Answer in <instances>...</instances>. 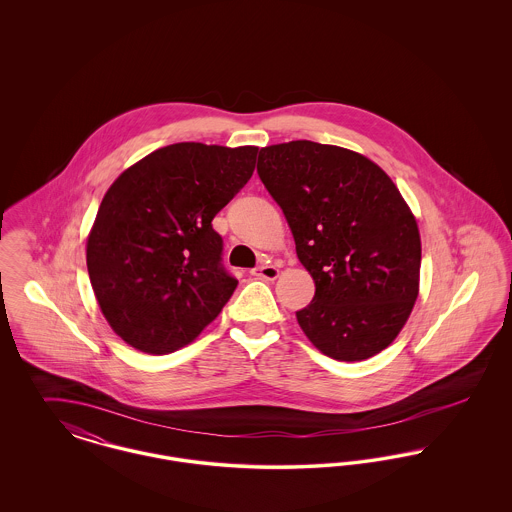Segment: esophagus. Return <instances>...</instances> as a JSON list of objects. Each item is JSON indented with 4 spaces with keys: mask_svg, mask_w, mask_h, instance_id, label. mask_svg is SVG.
I'll use <instances>...</instances> for the list:
<instances>
[{
    "mask_svg": "<svg viewBox=\"0 0 512 512\" xmlns=\"http://www.w3.org/2000/svg\"><path fill=\"white\" fill-rule=\"evenodd\" d=\"M251 274L255 278H261V280H276L280 270H278V267H274V265H261V267L253 268Z\"/></svg>",
    "mask_w": 512,
    "mask_h": 512,
    "instance_id": "1",
    "label": "esophagus"
}]
</instances>
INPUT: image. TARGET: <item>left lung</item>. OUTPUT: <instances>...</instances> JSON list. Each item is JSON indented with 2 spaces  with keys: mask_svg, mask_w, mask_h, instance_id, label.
Returning <instances> with one entry per match:
<instances>
[{
  "mask_svg": "<svg viewBox=\"0 0 512 512\" xmlns=\"http://www.w3.org/2000/svg\"><path fill=\"white\" fill-rule=\"evenodd\" d=\"M257 172L292 228L313 301L295 313L336 361L386 349L413 311L420 234L390 176L363 155L309 140L263 147Z\"/></svg>",
  "mask_w": 512,
  "mask_h": 512,
  "instance_id": "left-lung-1",
  "label": "left lung"
}]
</instances>
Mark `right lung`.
<instances>
[{"mask_svg": "<svg viewBox=\"0 0 512 512\" xmlns=\"http://www.w3.org/2000/svg\"><path fill=\"white\" fill-rule=\"evenodd\" d=\"M257 151L172 144L107 190L86 265L103 317L128 345L172 353L219 317L238 280L222 265L213 219L251 178Z\"/></svg>", "mask_w": 512, "mask_h": 512, "instance_id": "1", "label": "right lung"}]
</instances>
